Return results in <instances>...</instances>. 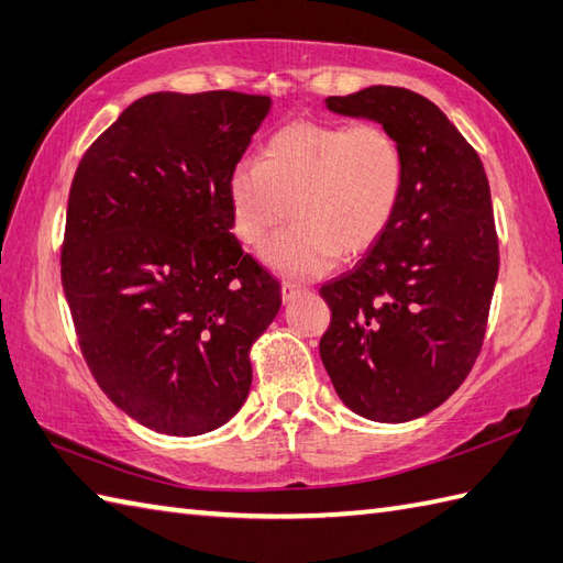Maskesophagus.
Wrapping results in <instances>:
<instances>
[{
	"instance_id": "obj_1",
	"label": "esophagus",
	"mask_w": 563,
	"mask_h": 563,
	"mask_svg": "<svg viewBox=\"0 0 563 563\" xmlns=\"http://www.w3.org/2000/svg\"><path fill=\"white\" fill-rule=\"evenodd\" d=\"M306 289L303 286H298V284H291V282H284L282 284V301L284 303H291L296 296H301Z\"/></svg>"
}]
</instances>
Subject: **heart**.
I'll return each instance as SVG.
<instances>
[{
	"label": "heart",
	"instance_id": "heart-1",
	"mask_svg": "<svg viewBox=\"0 0 563 563\" xmlns=\"http://www.w3.org/2000/svg\"><path fill=\"white\" fill-rule=\"evenodd\" d=\"M405 190V152L378 122L296 120L274 132L257 161L229 176L235 239L260 247L289 217L294 227L265 247L284 277L310 279L340 257H358L390 227Z\"/></svg>",
	"mask_w": 563,
	"mask_h": 563
}]
</instances>
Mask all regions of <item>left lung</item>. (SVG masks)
<instances>
[{"mask_svg":"<svg viewBox=\"0 0 563 563\" xmlns=\"http://www.w3.org/2000/svg\"><path fill=\"white\" fill-rule=\"evenodd\" d=\"M324 103L397 136L405 190L378 243L320 289L332 310L320 358L356 415L411 421L443 405L482 352L498 277L489 180L429 98L368 86Z\"/></svg>","mask_w":563,"mask_h":563,"instance_id":"left-lung-1","label":"left lung"}]
</instances>
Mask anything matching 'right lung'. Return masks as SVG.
Returning a JSON list of instances; mask_svg holds the SVG:
<instances>
[{
    "instance_id": "right-lung-1",
    "label": "right lung",
    "mask_w": 563,
    "mask_h": 563,
    "mask_svg": "<svg viewBox=\"0 0 563 563\" xmlns=\"http://www.w3.org/2000/svg\"><path fill=\"white\" fill-rule=\"evenodd\" d=\"M272 108L239 91L148 93L74 173L62 286L81 354L124 415L168 435L223 427L282 286L231 233L229 176Z\"/></svg>"
}]
</instances>
